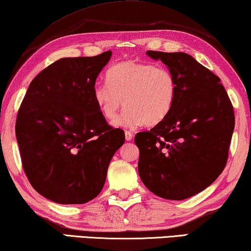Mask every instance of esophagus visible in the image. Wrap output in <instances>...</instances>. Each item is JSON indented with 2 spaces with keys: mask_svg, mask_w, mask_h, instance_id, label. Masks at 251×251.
<instances>
[{
  "mask_svg": "<svg viewBox=\"0 0 251 251\" xmlns=\"http://www.w3.org/2000/svg\"><path fill=\"white\" fill-rule=\"evenodd\" d=\"M133 133L130 132V130H126L125 132V138H126V141H132V138H133Z\"/></svg>",
  "mask_w": 251,
  "mask_h": 251,
  "instance_id": "1",
  "label": "esophagus"
}]
</instances>
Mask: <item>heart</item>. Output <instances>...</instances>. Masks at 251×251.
<instances>
[{"instance_id": "heart-1", "label": "heart", "mask_w": 251, "mask_h": 251, "mask_svg": "<svg viewBox=\"0 0 251 251\" xmlns=\"http://www.w3.org/2000/svg\"><path fill=\"white\" fill-rule=\"evenodd\" d=\"M107 81L95 85L93 99L108 121H114L125 103L127 108L115 125L126 128L161 123L170 114L177 96L173 72L150 63H118L108 70Z\"/></svg>"}]
</instances>
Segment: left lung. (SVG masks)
I'll list each match as a JSON object with an SVG mask.
<instances>
[{
	"instance_id": "obj_1",
	"label": "left lung",
	"mask_w": 251,
	"mask_h": 251,
	"mask_svg": "<svg viewBox=\"0 0 251 251\" xmlns=\"http://www.w3.org/2000/svg\"><path fill=\"white\" fill-rule=\"evenodd\" d=\"M176 77L170 114L149 132H140L138 175L156 196L181 201L207 188L226 164L234 113L219 76L186 53L148 50Z\"/></svg>"
}]
</instances>
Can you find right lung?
<instances>
[{"instance_id":"1","label":"right lung","mask_w":251,"mask_h":251,"mask_svg":"<svg viewBox=\"0 0 251 251\" xmlns=\"http://www.w3.org/2000/svg\"><path fill=\"white\" fill-rule=\"evenodd\" d=\"M111 51L65 57L30 83L18 111L16 135L22 167L40 195L58 204H84L102 190L121 128L107 124L93 88Z\"/></svg>"}]
</instances>
